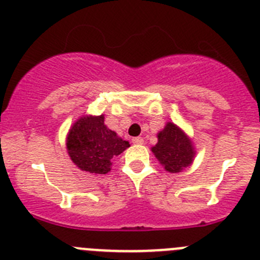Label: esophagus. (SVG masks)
Listing matches in <instances>:
<instances>
[{"label":"esophagus","mask_w":260,"mask_h":260,"mask_svg":"<svg viewBox=\"0 0 260 260\" xmlns=\"http://www.w3.org/2000/svg\"><path fill=\"white\" fill-rule=\"evenodd\" d=\"M132 142L135 143V145H143V142H145V140H143L142 137H135L132 140Z\"/></svg>","instance_id":"1"}]
</instances>
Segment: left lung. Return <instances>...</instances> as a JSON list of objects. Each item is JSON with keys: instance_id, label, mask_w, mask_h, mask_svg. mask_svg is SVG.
I'll list each match as a JSON object with an SVG mask.
<instances>
[{"instance_id": "8db88e82", "label": "left lung", "mask_w": 260, "mask_h": 260, "mask_svg": "<svg viewBox=\"0 0 260 260\" xmlns=\"http://www.w3.org/2000/svg\"><path fill=\"white\" fill-rule=\"evenodd\" d=\"M158 142L152 152L169 173H179L189 166L194 157V148L189 138L180 128L168 123L157 135Z\"/></svg>"}]
</instances>
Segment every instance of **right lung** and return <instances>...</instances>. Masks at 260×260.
Returning <instances> with one entry per match:
<instances>
[{
    "instance_id": "obj_1",
    "label": "right lung",
    "mask_w": 260,
    "mask_h": 260,
    "mask_svg": "<svg viewBox=\"0 0 260 260\" xmlns=\"http://www.w3.org/2000/svg\"><path fill=\"white\" fill-rule=\"evenodd\" d=\"M127 147L129 142L123 141L104 124V115L80 118L67 137L71 160L81 170L92 174L110 171L113 157L120 155Z\"/></svg>"
}]
</instances>
